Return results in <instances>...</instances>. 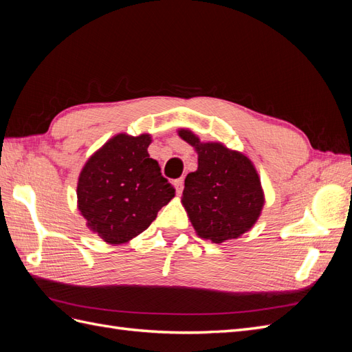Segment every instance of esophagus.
Segmentation results:
<instances>
[{"mask_svg":"<svg viewBox=\"0 0 352 352\" xmlns=\"http://www.w3.org/2000/svg\"><path fill=\"white\" fill-rule=\"evenodd\" d=\"M184 179L182 177H180V179H176L175 180V188H176V192L180 195V194H182V190H184Z\"/></svg>","mask_w":352,"mask_h":352,"instance_id":"esophagus-1","label":"esophagus"}]
</instances>
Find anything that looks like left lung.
Segmentation results:
<instances>
[{
	"label": "left lung",
	"instance_id": "left-lung-1",
	"mask_svg": "<svg viewBox=\"0 0 352 352\" xmlns=\"http://www.w3.org/2000/svg\"><path fill=\"white\" fill-rule=\"evenodd\" d=\"M177 133L198 154V168L186 176L182 194L197 235L214 243L239 238L255 225L264 206L252 162L221 142H201L189 129Z\"/></svg>",
	"mask_w": 352,
	"mask_h": 352
}]
</instances>
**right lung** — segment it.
<instances>
[{
  "instance_id": "add662e5",
  "label": "right lung",
  "mask_w": 352,
  "mask_h": 352,
  "mask_svg": "<svg viewBox=\"0 0 352 352\" xmlns=\"http://www.w3.org/2000/svg\"><path fill=\"white\" fill-rule=\"evenodd\" d=\"M150 144L148 133H119L95 151L82 168L78 210L104 242H129L175 197V188L148 154Z\"/></svg>"
}]
</instances>
